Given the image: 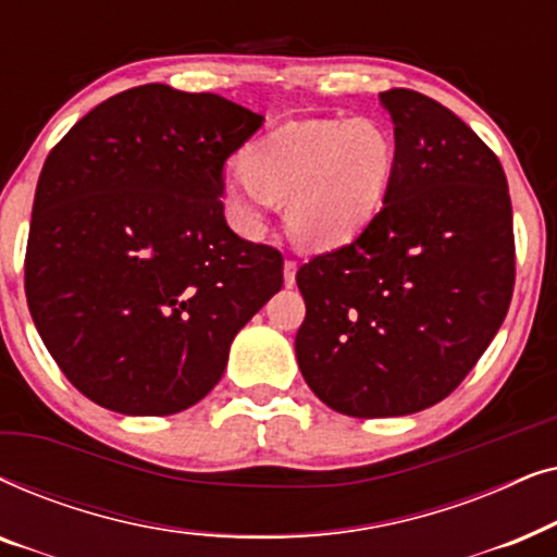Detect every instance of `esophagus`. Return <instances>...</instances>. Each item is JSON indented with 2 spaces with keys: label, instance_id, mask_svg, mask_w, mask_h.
<instances>
[{
  "label": "esophagus",
  "instance_id": "34e87169",
  "mask_svg": "<svg viewBox=\"0 0 557 557\" xmlns=\"http://www.w3.org/2000/svg\"><path fill=\"white\" fill-rule=\"evenodd\" d=\"M296 269H299V265H296V261H292V258H286V261H284V284L286 286H294L296 284Z\"/></svg>",
  "mask_w": 557,
  "mask_h": 557
}]
</instances>
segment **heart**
Wrapping results in <instances>:
<instances>
[{"label": "heart", "instance_id": "obj_1", "mask_svg": "<svg viewBox=\"0 0 557 557\" xmlns=\"http://www.w3.org/2000/svg\"><path fill=\"white\" fill-rule=\"evenodd\" d=\"M395 144L375 119L296 121L243 151V172L225 177V215L243 233L261 227L269 200L286 202L301 246L334 248L375 218L393 180Z\"/></svg>", "mask_w": 557, "mask_h": 557}]
</instances>
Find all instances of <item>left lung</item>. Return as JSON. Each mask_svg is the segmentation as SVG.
<instances>
[{
  "label": "left lung",
  "mask_w": 557,
  "mask_h": 557,
  "mask_svg": "<svg viewBox=\"0 0 557 557\" xmlns=\"http://www.w3.org/2000/svg\"><path fill=\"white\" fill-rule=\"evenodd\" d=\"M380 103L395 126L383 208L352 243L296 271L307 304L301 375L355 418L418 413L454 393L515 288L512 202L497 154L418 90L391 88Z\"/></svg>",
  "instance_id": "left-lung-1"
}]
</instances>
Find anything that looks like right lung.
I'll return each mask as SVG.
<instances>
[{
	"label": "right lung",
	"mask_w": 557,
	"mask_h": 557,
	"mask_svg": "<svg viewBox=\"0 0 557 557\" xmlns=\"http://www.w3.org/2000/svg\"><path fill=\"white\" fill-rule=\"evenodd\" d=\"M263 116L164 83L86 113L45 159L25 294L63 375L124 416H172L223 377L284 286V256L225 223L223 166Z\"/></svg>",
	"instance_id": "add662e5"
}]
</instances>
